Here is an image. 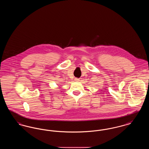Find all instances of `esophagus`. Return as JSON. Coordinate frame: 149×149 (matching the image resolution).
<instances>
[{
	"instance_id": "1",
	"label": "esophagus",
	"mask_w": 149,
	"mask_h": 149,
	"mask_svg": "<svg viewBox=\"0 0 149 149\" xmlns=\"http://www.w3.org/2000/svg\"><path fill=\"white\" fill-rule=\"evenodd\" d=\"M75 80L76 81H80V79H79V78H75Z\"/></svg>"
}]
</instances>
